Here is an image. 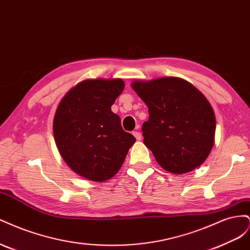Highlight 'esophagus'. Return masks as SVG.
Instances as JSON below:
<instances>
[{
    "label": "esophagus",
    "instance_id": "esophagus-1",
    "mask_svg": "<svg viewBox=\"0 0 250 250\" xmlns=\"http://www.w3.org/2000/svg\"><path fill=\"white\" fill-rule=\"evenodd\" d=\"M133 135H134V138L137 139L138 141L142 140V134H141L140 131H133Z\"/></svg>",
    "mask_w": 250,
    "mask_h": 250
}]
</instances>
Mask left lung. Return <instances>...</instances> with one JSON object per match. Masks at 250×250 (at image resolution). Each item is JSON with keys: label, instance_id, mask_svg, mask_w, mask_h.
Returning <instances> with one entry per match:
<instances>
[{"label": "left lung", "instance_id": "8db88e82", "mask_svg": "<svg viewBox=\"0 0 250 250\" xmlns=\"http://www.w3.org/2000/svg\"><path fill=\"white\" fill-rule=\"evenodd\" d=\"M131 86L148 106L142 131L156 162L175 174L199 167L214 146L216 130L215 113L204 95L176 77L134 81Z\"/></svg>", "mask_w": 250, "mask_h": 250}]
</instances>
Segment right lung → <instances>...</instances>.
I'll return each instance as SVG.
<instances>
[{
    "label": "right lung",
    "instance_id": "right-lung-1",
    "mask_svg": "<svg viewBox=\"0 0 250 250\" xmlns=\"http://www.w3.org/2000/svg\"><path fill=\"white\" fill-rule=\"evenodd\" d=\"M122 79H88L60 101L53 133L60 155L80 176L105 181L122 167L135 138L123 130L111 105L124 89Z\"/></svg>",
    "mask_w": 250,
    "mask_h": 250
}]
</instances>
